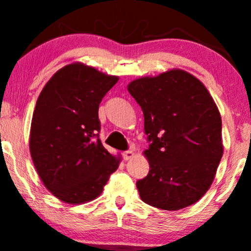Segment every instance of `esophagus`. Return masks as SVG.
Listing matches in <instances>:
<instances>
[{
	"mask_svg": "<svg viewBox=\"0 0 251 251\" xmlns=\"http://www.w3.org/2000/svg\"><path fill=\"white\" fill-rule=\"evenodd\" d=\"M133 157H134V152L131 151V150H129V151H125L123 153L124 160H129V159H131V158H133Z\"/></svg>",
	"mask_w": 251,
	"mask_h": 251,
	"instance_id": "esophagus-1",
	"label": "esophagus"
}]
</instances>
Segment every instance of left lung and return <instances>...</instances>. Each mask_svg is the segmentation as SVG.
I'll return each mask as SVG.
<instances>
[{"instance_id":"1","label":"left lung","mask_w":251,"mask_h":251,"mask_svg":"<svg viewBox=\"0 0 251 251\" xmlns=\"http://www.w3.org/2000/svg\"><path fill=\"white\" fill-rule=\"evenodd\" d=\"M127 89L144 113L150 146L148 176L137 181L140 198L163 210H180L206 194L223 155L222 119L211 94L189 72L142 76Z\"/></svg>"}]
</instances>
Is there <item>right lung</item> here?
I'll return each instance as SVG.
<instances>
[{"label":"right lung","instance_id":"obj_1","mask_svg":"<svg viewBox=\"0 0 251 251\" xmlns=\"http://www.w3.org/2000/svg\"><path fill=\"white\" fill-rule=\"evenodd\" d=\"M119 80L73 62L48 80L37 98L29 151L43 185L57 200L82 204L101 195L122 157L102 146L98 111Z\"/></svg>","mask_w":251,"mask_h":251}]
</instances>
